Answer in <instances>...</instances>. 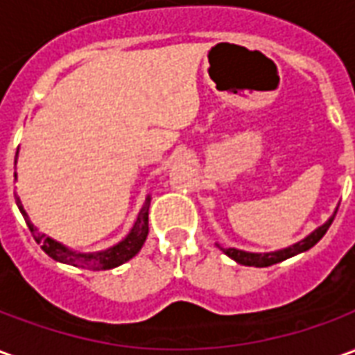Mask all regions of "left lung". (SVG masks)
Returning a JSON list of instances; mask_svg holds the SVG:
<instances>
[{"instance_id":"1","label":"left lung","mask_w":355,"mask_h":355,"mask_svg":"<svg viewBox=\"0 0 355 355\" xmlns=\"http://www.w3.org/2000/svg\"><path fill=\"white\" fill-rule=\"evenodd\" d=\"M336 211L329 216L327 220L321 224V226H318L315 230L310 232L304 239H300V241H297V243H293V245L289 247H285V249H279V251H272V253H251V251H243V249H236V247H228V249H223V247H220V249H223L224 254L230 257L232 261H236L238 264H243V266H272V264L287 261V259L295 257V254H300L304 253V251H308V249H312V247L325 236V232L329 230V226L333 223Z\"/></svg>"}]
</instances>
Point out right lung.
<instances>
[{
  "instance_id": "right-lung-1",
  "label": "right lung",
  "mask_w": 355,
  "mask_h": 355,
  "mask_svg": "<svg viewBox=\"0 0 355 355\" xmlns=\"http://www.w3.org/2000/svg\"><path fill=\"white\" fill-rule=\"evenodd\" d=\"M17 155H19V152H17ZM15 165H17V157H15ZM15 178H17V173H15ZM15 200H17L19 211L24 216V220H26L28 228L34 234L35 241L42 245L43 251L49 254L53 261L62 262V264L85 268V270H112V268L121 266L123 262L131 261L132 257L142 249V245H144V241L148 238V209H150V201H152L150 193H148L146 200H144V205L140 209V213L137 216L135 224H132L131 232L119 243L108 247L104 251H96V253H78V251H73L70 247L62 245L57 239H53L49 236L42 234V232H37V228L32 224L30 216H28V213L22 207L20 198L15 196Z\"/></svg>"
}]
</instances>
